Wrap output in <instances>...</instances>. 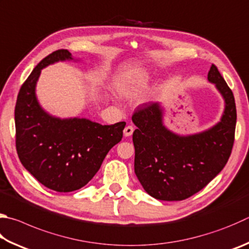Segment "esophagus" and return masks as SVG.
<instances>
[{"mask_svg": "<svg viewBox=\"0 0 249 249\" xmlns=\"http://www.w3.org/2000/svg\"><path fill=\"white\" fill-rule=\"evenodd\" d=\"M133 132H134V127H133L132 125L126 126V127L124 128V136L125 137H129L130 135L133 134Z\"/></svg>", "mask_w": 249, "mask_h": 249, "instance_id": "obj_1", "label": "esophagus"}]
</instances>
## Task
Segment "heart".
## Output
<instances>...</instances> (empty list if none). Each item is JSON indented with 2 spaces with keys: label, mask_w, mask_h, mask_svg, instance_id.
Segmentation results:
<instances>
[{
  "label": "heart",
  "mask_w": 249,
  "mask_h": 249,
  "mask_svg": "<svg viewBox=\"0 0 249 249\" xmlns=\"http://www.w3.org/2000/svg\"><path fill=\"white\" fill-rule=\"evenodd\" d=\"M150 75L143 70H132L119 76L116 80L117 90L125 96H135L147 87Z\"/></svg>",
  "instance_id": "heart-1"
}]
</instances>
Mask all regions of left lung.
Here are the masks:
<instances>
[{
  "label": "left lung",
  "mask_w": 249,
  "mask_h": 249,
  "mask_svg": "<svg viewBox=\"0 0 249 249\" xmlns=\"http://www.w3.org/2000/svg\"><path fill=\"white\" fill-rule=\"evenodd\" d=\"M208 80L224 99V112L219 123L201 133L180 136L163 124L160 103L143 105L132 120L135 174L151 197L178 201L193 196L207 186L227 164L231 156L236 107L232 90L212 64Z\"/></svg>",
  "instance_id": "left-lung-1"
}]
</instances>
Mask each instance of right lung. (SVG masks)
<instances>
[{
	"mask_svg": "<svg viewBox=\"0 0 249 249\" xmlns=\"http://www.w3.org/2000/svg\"><path fill=\"white\" fill-rule=\"evenodd\" d=\"M73 60L57 50L35 67L18 92L15 107L16 150L21 164L44 186L58 193L84 187L100 169L110 149L123 137L125 122L101 125L79 117L60 119L39 105L36 85L41 70Z\"/></svg>",
	"mask_w": 249,
	"mask_h": 249,
	"instance_id": "obj_1",
	"label": "right lung"
}]
</instances>
